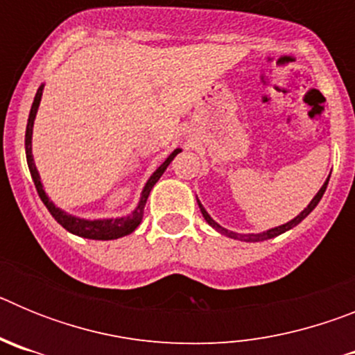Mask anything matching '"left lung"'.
<instances>
[{"mask_svg": "<svg viewBox=\"0 0 355 355\" xmlns=\"http://www.w3.org/2000/svg\"><path fill=\"white\" fill-rule=\"evenodd\" d=\"M327 183H329V180L325 181V183H324V187L320 188V192L316 193V196H315V199H313L311 202H309V206H307V208L304 209V211L300 213V215H297V216H295L293 220H290V222H288V224H284V225H279V227H275V229H270V231H266V233H261V234H238V233H233V231H227V229L220 227V225H218V224H216L215 220H213L211 216H209L208 213H206V209L202 208V206H200V202H199V200H197V202H199L200 213H202V216H205V220L208 222V224L211 225V227H215L216 231H218V233H222V234H227V236L234 238V240L263 241V240H270V238H275V236H279V234H283L284 231H288V229H291V227H295V225H297V224H300V222H302L304 218H306V216L309 215V213H311L313 209H315V206L318 205V202H320V199H322V196H324V193H325V188H327Z\"/></svg>", "mask_w": 355, "mask_h": 355, "instance_id": "left-lung-1", "label": "left lung"}]
</instances>
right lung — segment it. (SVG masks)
Here are the masks:
<instances>
[{
    "label": "right lung",
    "mask_w": 355,
    "mask_h": 355,
    "mask_svg": "<svg viewBox=\"0 0 355 355\" xmlns=\"http://www.w3.org/2000/svg\"><path fill=\"white\" fill-rule=\"evenodd\" d=\"M40 97H42V87L37 90L35 94V99H33V105H31L30 110V117H28V124H26V139H24V146H26V159H28V167H30L31 172V178H33V183H35L37 188V193L39 197L42 199V202L46 205V208L49 209V213L53 215L58 224L62 225L64 229H67L69 233L72 234H78V236H83V238H90V240H115V238H121V236H126V234L133 233L137 225L142 222V216H144V208H146V202H147V197H149L150 188L155 187L156 181L162 178V174L165 172V168L171 165V162L174 159V156L178 153H181V149H175L171 156H168L165 162L156 168V172L149 178L147 181L146 188H144L142 192V199H140L139 206L131 213L130 216H122V218H115V220H81V218H74V216L67 215L64 213L62 209L55 208L51 200L48 199L46 192L42 190V183H40V178H39V172L35 168V163H33V156H31V130H33V121H35V114H37V108H39V103H40Z\"/></svg>",
    "instance_id": "1"
}]
</instances>
